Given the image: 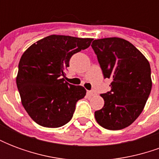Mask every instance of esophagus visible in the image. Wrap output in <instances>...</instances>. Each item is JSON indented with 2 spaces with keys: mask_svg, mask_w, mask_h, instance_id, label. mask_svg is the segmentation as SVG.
<instances>
[{
  "mask_svg": "<svg viewBox=\"0 0 159 159\" xmlns=\"http://www.w3.org/2000/svg\"><path fill=\"white\" fill-rule=\"evenodd\" d=\"M88 93H89V94L90 96H96L97 95L96 92H95V91H93V90H92V91H89Z\"/></svg>",
  "mask_w": 159,
  "mask_h": 159,
  "instance_id": "esophagus-1",
  "label": "esophagus"
}]
</instances>
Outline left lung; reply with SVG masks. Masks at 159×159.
I'll use <instances>...</instances> for the list:
<instances>
[{
	"label": "left lung",
	"mask_w": 159,
	"mask_h": 159,
	"mask_svg": "<svg viewBox=\"0 0 159 159\" xmlns=\"http://www.w3.org/2000/svg\"><path fill=\"white\" fill-rule=\"evenodd\" d=\"M91 47L104 77L111 79L110 92L101 94L105 104L94 112L95 119L107 129H123L135 121L147 103L152 84L150 64L123 38L94 40Z\"/></svg>",
	"instance_id": "1"
}]
</instances>
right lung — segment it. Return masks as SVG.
I'll return each instance as SVG.
<instances>
[{
    "instance_id": "1",
    "label": "right lung",
    "mask_w": 159,
    "mask_h": 159,
    "mask_svg": "<svg viewBox=\"0 0 159 159\" xmlns=\"http://www.w3.org/2000/svg\"><path fill=\"white\" fill-rule=\"evenodd\" d=\"M93 38L51 35L26 49L16 77L21 102L37 124L59 128L71 119L76 103L86 95L82 86L65 82L71 56L88 48Z\"/></svg>"
}]
</instances>
